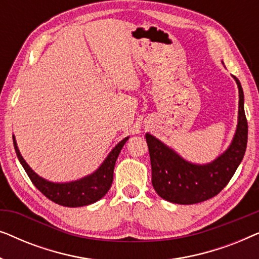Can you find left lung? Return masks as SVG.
I'll list each match as a JSON object with an SVG mask.
<instances>
[{"label": "left lung", "mask_w": 259, "mask_h": 259, "mask_svg": "<svg viewBox=\"0 0 259 259\" xmlns=\"http://www.w3.org/2000/svg\"><path fill=\"white\" fill-rule=\"evenodd\" d=\"M239 91L238 123L232 143L224 153L210 164L198 165L186 161L146 133L152 166V185L162 199L175 204L191 205L211 199L228 185L242 162L247 144V120L244 112V93L236 76Z\"/></svg>", "instance_id": "left-lung-1"}]
</instances>
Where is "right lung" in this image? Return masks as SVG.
Segmentation results:
<instances>
[{
	"instance_id": "obj_1",
	"label": "right lung",
	"mask_w": 259,
	"mask_h": 259,
	"mask_svg": "<svg viewBox=\"0 0 259 259\" xmlns=\"http://www.w3.org/2000/svg\"><path fill=\"white\" fill-rule=\"evenodd\" d=\"M127 140H128V137L120 141L111 151V153L107 155V158L105 159L100 167L92 175L83 177V178L75 180V182L52 183L38 177L29 167V165L27 164L22 155H21L15 137L13 136V143L16 155L19 158L21 165L23 166L24 171L27 172L28 177L30 178L31 183L48 199L67 207H79L93 204L99 199H101L108 192L113 183V172H114L115 161Z\"/></svg>"
}]
</instances>
